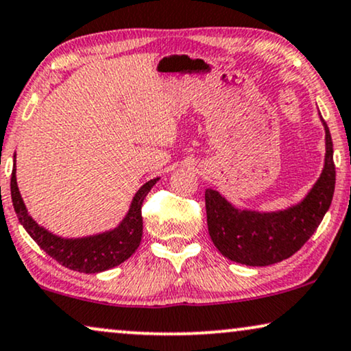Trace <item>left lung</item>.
<instances>
[{"mask_svg": "<svg viewBox=\"0 0 351 351\" xmlns=\"http://www.w3.org/2000/svg\"><path fill=\"white\" fill-rule=\"evenodd\" d=\"M326 128V163L302 204L278 213L241 212L217 191H205L208 232L221 254L237 263L266 266L292 256L317 230L335 188L332 138Z\"/></svg>", "mask_w": 351, "mask_h": 351, "instance_id": "1", "label": "left lung"}]
</instances>
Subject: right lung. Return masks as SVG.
<instances>
[{
	"mask_svg": "<svg viewBox=\"0 0 351 351\" xmlns=\"http://www.w3.org/2000/svg\"><path fill=\"white\" fill-rule=\"evenodd\" d=\"M157 180L158 178L147 181L138 191L128 215L119 228L104 234L82 237V239H62V237L51 234L32 219L27 213L16 183V163H14L11 176V197L19 221L46 254L69 269L80 271V273H101V271L123 263L136 252L143 237L141 207Z\"/></svg>",
	"mask_w": 351,
	"mask_h": 351,
	"instance_id": "1",
	"label": "right lung"
}]
</instances>
